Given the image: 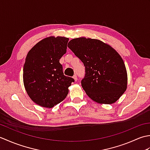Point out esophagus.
I'll use <instances>...</instances> for the list:
<instances>
[{
    "label": "esophagus",
    "instance_id": "34e87169",
    "mask_svg": "<svg viewBox=\"0 0 150 150\" xmlns=\"http://www.w3.org/2000/svg\"><path fill=\"white\" fill-rule=\"evenodd\" d=\"M73 78L74 79V80H75V81H77V75H73Z\"/></svg>",
    "mask_w": 150,
    "mask_h": 150
}]
</instances>
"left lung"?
<instances>
[{"label": "left lung", "instance_id": "obj_1", "mask_svg": "<svg viewBox=\"0 0 150 150\" xmlns=\"http://www.w3.org/2000/svg\"><path fill=\"white\" fill-rule=\"evenodd\" d=\"M68 47L83 62L85 75L81 81L88 96L98 103L110 104L127 88V72L122 59L113 47L97 39L77 38Z\"/></svg>", "mask_w": 150, "mask_h": 150}]
</instances>
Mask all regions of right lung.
<instances>
[{
    "label": "right lung",
    "instance_id": "add662e5",
    "mask_svg": "<svg viewBox=\"0 0 150 150\" xmlns=\"http://www.w3.org/2000/svg\"><path fill=\"white\" fill-rule=\"evenodd\" d=\"M68 40L62 37L46 38L28 53L23 68L24 87L31 99L40 106L53 108L60 103L75 81L64 75L59 62L66 52Z\"/></svg>",
    "mask_w": 150,
    "mask_h": 150
}]
</instances>
